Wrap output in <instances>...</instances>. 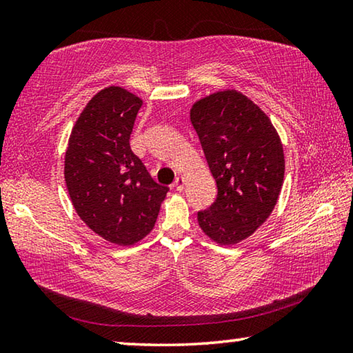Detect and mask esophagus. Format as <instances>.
Segmentation results:
<instances>
[{
    "label": "esophagus",
    "instance_id": "obj_1",
    "mask_svg": "<svg viewBox=\"0 0 353 353\" xmlns=\"http://www.w3.org/2000/svg\"><path fill=\"white\" fill-rule=\"evenodd\" d=\"M183 187H185V177L183 176H179L176 181H174V188L177 191H183Z\"/></svg>",
    "mask_w": 353,
    "mask_h": 353
}]
</instances>
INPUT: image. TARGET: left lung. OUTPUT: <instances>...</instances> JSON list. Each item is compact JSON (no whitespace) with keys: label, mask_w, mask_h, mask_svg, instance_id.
Returning a JSON list of instances; mask_svg holds the SVG:
<instances>
[{"label":"left lung","mask_w":353,"mask_h":353,"mask_svg":"<svg viewBox=\"0 0 353 353\" xmlns=\"http://www.w3.org/2000/svg\"><path fill=\"white\" fill-rule=\"evenodd\" d=\"M218 196L198 213L202 232L221 246L246 240L270 218L285 177L283 145L271 119L241 92L223 90L190 110Z\"/></svg>","instance_id":"1"}]
</instances>
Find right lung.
Here are the masks:
<instances>
[{"mask_svg":"<svg viewBox=\"0 0 353 353\" xmlns=\"http://www.w3.org/2000/svg\"><path fill=\"white\" fill-rule=\"evenodd\" d=\"M141 104L126 88L105 87L83 107L65 152V183L76 213L118 246H132L154 229L168 193L129 145Z\"/></svg>","mask_w":353,"mask_h":353,"instance_id":"obj_1","label":"right lung"}]
</instances>
